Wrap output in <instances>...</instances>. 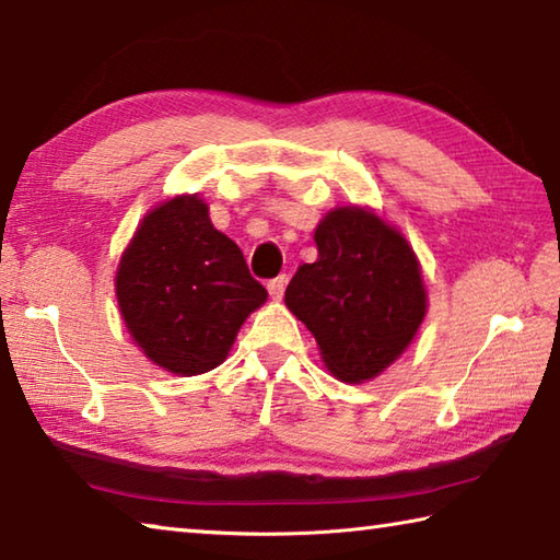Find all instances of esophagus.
<instances>
[{
  "instance_id": "1",
  "label": "esophagus",
  "mask_w": 560,
  "mask_h": 560,
  "mask_svg": "<svg viewBox=\"0 0 560 560\" xmlns=\"http://www.w3.org/2000/svg\"><path fill=\"white\" fill-rule=\"evenodd\" d=\"M285 285H288L285 275H280V278H275V280L268 282V292H270V298H272L275 302H280L282 295H285Z\"/></svg>"
}]
</instances>
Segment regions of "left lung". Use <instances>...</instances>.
Masks as SVG:
<instances>
[{
  "label": "left lung",
  "instance_id": "8db88e82",
  "mask_svg": "<svg viewBox=\"0 0 560 560\" xmlns=\"http://www.w3.org/2000/svg\"><path fill=\"white\" fill-rule=\"evenodd\" d=\"M317 260L300 265L285 305L331 376L364 384L394 364L428 312L423 270L396 225L369 206H337L315 229Z\"/></svg>",
  "mask_w": 560,
  "mask_h": 560
}]
</instances>
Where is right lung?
Listing matches in <instances>:
<instances>
[{
  "label": "right lung",
  "instance_id": "obj_1",
  "mask_svg": "<svg viewBox=\"0 0 560 560\" xmlns=\"http://www.w3.org/2000/svg\"><path fill=\"white\" fill-rule=\"evenodd\" d=\"M115 295L127 331L154 366L199 376L223 364L268 290L250 278L238 245L213 229L209 203L179 194L137 225L117 262Z\"/></svg>",
  "mask_w": 560,
  "mask_h": 560
}]
</instances>
